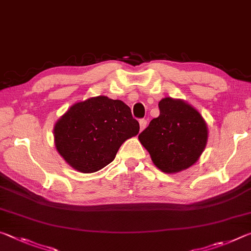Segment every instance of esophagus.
Segmentation results:
<instances>
[{
  "label": "esophagus",
  "instance_id": "esophagus-1",
  "mask_svg": "<svg viewBox=\"0 0 251 251\" xmlns=\"http://www.w3.org/2000/svg\"><path fill=\"white\" fill-rule=\"evenodd\" d=\"M146 125H147V121L146 120H141V121H139V128H141V130L145 129Z\"/></svg>",
  "mask_w": 251,
  "mask_h": 251
}]
</instances>
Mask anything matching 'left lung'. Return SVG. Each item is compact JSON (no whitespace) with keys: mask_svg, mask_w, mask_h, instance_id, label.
I'll return each mask as SVG.
<instances>
[{"mask_svg":"<svg viewBox=\"0 0 251 251\" xmlns=\"http://www.w3.org/2000/svg\"><path fill=\"white\" fill-rule=\"evenodd\" d=\"M159 116L138 136L155 166L175 174L189 168L202 154L208 127L201 113L182 100L165 97L158 103Z\"/></svg>","mask_w":251,"mask_h":251,"instance_id":"obj_1","label":"left lung"}]
</instances>
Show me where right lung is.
Masks as SVG:
<instances>
[{"label":"right lung","instance_id":"right-lung-1","mask_svg":"<svg viewBox=\"0 0 251 251\" xmlns=\"http://www.w3.org/2000/svg\"><path fill=\"white\" fill-rule=\"evenodd\" d=\"M138 131L124 101L100 95L77 101L58 118L54 143L72 168L90 174L112 163L122 144Z\"/></svg>","mask_w":251,"mask_h":251}]
</instances>
